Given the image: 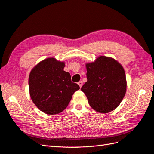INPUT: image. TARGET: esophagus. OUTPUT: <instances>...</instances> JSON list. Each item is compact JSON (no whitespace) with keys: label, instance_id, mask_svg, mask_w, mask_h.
<instances>
[{"label":"esophagus","instance_id":"34e87169","mask_svg":"<svg viewBox=\"0 0 154 154\" xmlns=\"http://www.w3.org/2000/svg\"><path fill=\"white\" fill-rule=\"evenodd\" d=\"M78 85H79V86H80V87L81 88V87H82L83 83H82V81H80V82H78Z\"/></svg>","mask_w":154,"mask_h":154}]
</instances>
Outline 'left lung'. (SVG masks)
<instances>
[{
  "label": "left lung",
  "mask_w": 154,
  "mask_h": 154,
  "mask_svg": "<svg viewBox=\"0 0 154 154\" xmlns=\"http://www.w3.org/2000/svg\"><path fill=\"white\" fill-rule=\"evenodd\" d=\"M87 81L81 88L90 106L100 113L115 110L127 91V80L123 66L115 59L101 56L87 63Z\"/></svg>",
  "instance_id": "8db88e82"
}]
</instances>
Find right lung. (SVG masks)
I'll list each match as a JSON object with an SVG mask.
<instances>
[{
  "label": "right lung",
  "instance_id": "add662e5",
  "mask_svg": "<svg viewBox=\"0 0 154 154\" xmlns=\"http://www.w3.org/2000/svg\"><path fill=\"white\" fill-rule=\"evenodd\" d=\"M65 62L54 58L40 62L29 76L31 98L39 110L49 114H57L66 109L73 94L80 87L63 71Z\"/></svg>",
  "mask_w": 154,
  "mask_h": 154
}]
</instances>
